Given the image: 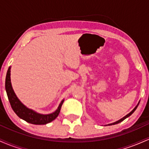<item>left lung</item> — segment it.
Segmentation results:
<instances>
[{"instance_id": "obj_1", "label": "left lung", "mask_w": 149, "mask_h": 149, "mask_svg": "<svg viewBox=\"0 0 149 149\" xmlns=\"http://www.w3.org/2000/svg\"><path fill=\"white\" fill-rule=\"evenodd\" d=\"M139 103H138V104H137V105H136V107H135V108H134V109H133V110H132V111H131L130 113H128V114H127V115H126L125 116V117H123V118L120 119V120H119L116 121V122H115V123H113L109 124V125H116V124H118V123H120V122H122V121H123L125 119H126V118H128V117H129V116H130L132 115V113H134V111H135V110H136V108H137V107H138V105H139Z\"/></svg>"}]
</instances>
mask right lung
<instances>
[{"label": "right lung", "instance_id": "add662e5", "mask_svg": "<svg viewBox=\"0 0 149 149\" xmlns=\"http://www.w3.org/2000/svg\"><path fill=\"white\" fill-rule=\"evenodd\" d=\"M10 69L11 67L10 66L6 74V90L10 105L15 113L20 118L24 120L27 123L34 125H45L54 120L59 115L61 107L64 100H63L61 101L55 111L53 112L52 113L47 114V115L38 113L32 109H29L20 102L13 90L11 84V80H10Z\"/></svg>", "mask_w": 149, "mask_h": 149}]
</instances>
